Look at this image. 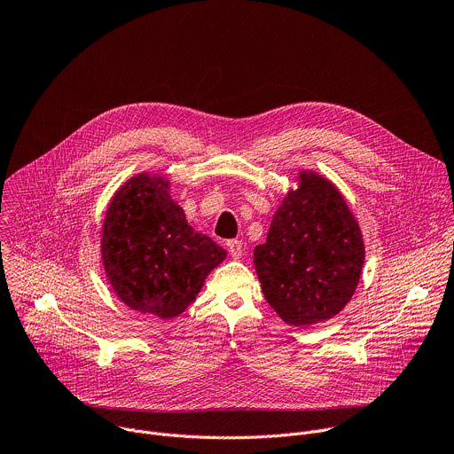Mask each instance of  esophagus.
I'll use <instances>...</instances> for the list:
<instances>
[{
  "label": "esophagus",
  "mask_w": 454,
  "mask_h": 454,
  "mask_svg": "<svg viewBox=\"0 0 454 454\" xmlns=\"http://www.w3.org/2000/svg\"><path fill=\"white\" fill-rule=\"evenodd\" d=\"M226 246H228V251H230V254L233 258H240L242 256V240L233 239V240H228Z\"/></svg>",
  "instance_id": "obj_1"
}]
</instances>
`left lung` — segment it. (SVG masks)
I'll return each mask as SVG.
<instances>
[{"instance_id": "1", "label": "left lung", "mask_w": 454, "mask_h": 454, "mask_svg": "<svg viewBox=\"0 0 454 454\" xmlns=\"http://www.w3.org/2000/svg\"><path fill=\"white\" fill-rule=\"evenodd\" d=\"M253 258L268 303L289 325L305 327L336 316L352 298L364 246L336 186L301 172Z\"/></svg>"}]
</instances>
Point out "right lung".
Segmentation results:
<instances>
[{"label":"right lung","mask_w":454,"mask_h":454,"mask_svg":"<svg viewBox=\"0 0 454 454\" xmlns=\"http://www.w3.org/2000/svg\"><path fill=\"white\" fill-rule=\"evenodd\" d=\"M168 181L133 177L113 198L102 261L118 298L142 314L170 319L196 300L226 251L193 231L168 198Z\"/></svg>","instance_id":"right-lung-1"}]
</instances>
